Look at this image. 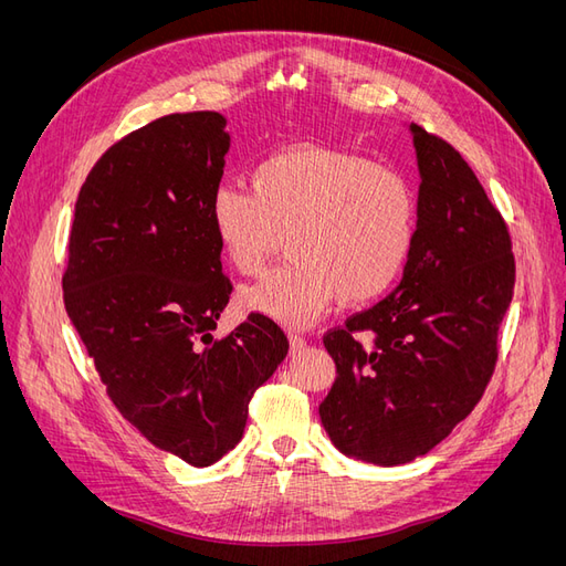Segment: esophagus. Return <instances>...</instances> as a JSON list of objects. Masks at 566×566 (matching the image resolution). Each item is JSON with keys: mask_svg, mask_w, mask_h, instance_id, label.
I'll list each match as a JSON object with an SVG mask.
<instances>
[{"mask_svg": "<svg viewBox=\"0 0 566 566\" xmlns=\"http://www.w3.org/2000/svg\"><path fill=\"white\" fill-rule=\"evenodd\" d=\"M287 342H290V354H300L306 347V339L302 335H297V333H290Z\"/></svg>", "mask_w": 566, "mask_h": 566, "instance_id": "34e87169", "label": "esophagus"}]
</instances>
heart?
Masks as SVG:
<instances>
[{
    "label": "heart",
    "instance_id": "obj_1",
    "mask_svg": "<svg viewBox=\"0 0 566 566\" xmlns=\"http://www.w3.org/2000/svg\"><path fill=\"white\" fill-rule=\"evenodd\" d=\"M210 229L227 264L254 276L279 235L293 262L245 287L241 304L283 325H310L339 297L364 304L389 290L416 243L418 200L387 167L321 144L271 153L250 191L219 186Z\"/></svg>",
    "mask_w": 566,
    "mask_h": 566
}]
</instances>
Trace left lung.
Segmentation results:
<instances>
[{
    "mask_svg": "<svg viewBox=\"0 0 566 566\" xmlns=\"http://www.w3.org/2000/svg\"><path fill=\"white\" fill-rule=\"evenodd\" d=\"M416 243L401 283L323 337L337 378L318 406L335 449L394 468L430 453L493 375L515 287L501 212L460 153L418 125Z\"/></svg>",
    "mask_w": 566,
    "mask_h": 566,
    "instance_id": "obj_1",
    "label": "left lung"
}]
</instances>
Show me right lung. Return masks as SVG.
Instances as JSON below:
<instances>
[{
  "label": "right lung",
  "mask_w": 566,
  "mask_h": 566,
  "mask_svg": "<svg viewBox=\"0 0 566 566\" xmlns=\"http://www.w3.org/2000/svg\"><path fill=\"white\" fill-rule=\"evenodd\" d=\"M229 148L214 111L165 115L108 148L80 191L63 276L65 312L119 413L193 468L243 439L252 394L287 354L262 314L212 335L231 295L210 229Z\"/></svg>",
  "instance_id": "obj_1"
}]
</instances>
